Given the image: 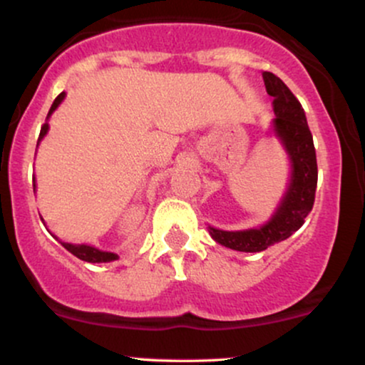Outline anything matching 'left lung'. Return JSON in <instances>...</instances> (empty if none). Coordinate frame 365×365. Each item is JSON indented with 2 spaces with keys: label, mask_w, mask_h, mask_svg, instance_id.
Returning a JSON list of instances; mask_svg holds the SVG:
<instances>
[{
  "label": "left lung",
  "mask_w": 365,
  "mask_h": 365,
  "mask_svg": "<svg viewBox=\"0 0 365 365\" xmlns=\"http://www.w3.org/2000/svg\"><path fill=\"white\" fill-rule=\"evenodd\" d=\"M262 78L267 94L273 96L276 115L273 130L290 156L292 180L278 211L261 228L223 232L209 226V233L217 244L240 252H261L269 245L287 240L304 225L316 199V149L302 104L274 73L264 72Z\"/></svg>",
  "instance_id": "obj_1"
}]
</instances>
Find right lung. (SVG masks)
Returning a JSON list of instances; mask_svg holds the SVG:
<instances>
[{"instance_id":"obj_1","label":"right lung","mask_w":365,"mask_h":365,"mask_svg":"<svg viewBox=\"0 0 365 365\" xmlns=\"http://www.w3.org/2000/svg\"><path fill=\"white\" fill-rule=\"evenodd\" d=\"M63 98H65V92H61V94L58 96L56 99H54V103L51 104V110H49L48 116L51 115L54 110H56L58 104L63 101ZM46 132H48V123H44L43 128H41V133H39V139H37V144H39L41 139H43V137L46 135ZM34 190H36V188H34ZM61 245L65 247V249L68 250V252H72L75 257L82 259V261H86V262H110V261H115V259H118V255H116V254L103 252V250L94 249V247H91V245H73V244H65V242H61Z\"/></svg>"}]
</instances>
